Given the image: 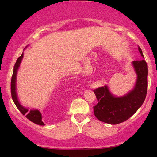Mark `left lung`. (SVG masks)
Listing matches in <instances>:
<instances>
[{
  "label": "left lung",
  "mask_w": 157,
  "mask_h": 157,
  "mask_svg": "<svg viewBox=\"0 0 157 157\" xmlns=\"http://www.w3.org/2000/svg\"><path fill=\"white\" fill-rule=\"evenodd\" d=\"M141 57L142 51L138 46ZM136 80L134 87L125 95L116 96L111 93L107 85L94 91L98 104L94 106V113L101 121L109 124H118L126 121L136 112L144 101L148 86V66L147 62L141 61L132 62Z\"/></svg>",
  "instance_id": "left-lung-1"
}]
</instances>
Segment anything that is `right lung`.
Listing matches in <instances>:
<instances>
[{"mask_svg":"<svg viewBox=\"0 0 157 157\" xmlns=\"http://www.w3.org/2000/svg\"><path fill=\"white\" fill-rule=\"evenodd\" d=\"M25 48H26V47H25ZM23 58V53L21 54V56L17 59L16 64H15L13 68V76L11 78V85H10V86H11V96L13 101V102L15 103V104H16L17 108L18 109V110L21 111V113H22L23 115H25V117H26L28 119H29L30 121H32L34 124H38V125L44 126L45 124L42 121V116L41 113H40V111L36 109L29 110L28 108H25V107L22 106L18 100V94H17L16 91V78L17 73H18L19 67H20Z\"/></svg>","mask_w":157,"mask_h":157,"instance_id":"obj_1","label":"right lung"}]
</instances>
